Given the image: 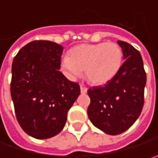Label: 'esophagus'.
<instances>
[{"mask_svg":"<svg viewBox=\"0 0 158 158\" xmlns=\"http://www.w3.org/2000/svg\"><path fill=\"white\" fill-rule=\"evenodd\" d=\"M87 91H88V89L86 87H84L83 85H81L80 86V92L82 94H85L87 93Z\"/></svg>","mask_w":158,"mask_h":158,"instance_id":"esophagus-1","label":"esophagus"}]
</instances>
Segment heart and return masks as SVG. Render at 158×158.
I'll return each mask as SVG.
<instances>
[{"label": "heart", "mask_w": 158, "mask_h": 158, "mask_svg": "<svg viewBox=\"0 0 158 158\" xmlns=\"http://www.w3.org/2000/svg\"><path fill=\"white\" fill-rule=\"evenodd\" d=\"M123 51L115 42L80 44L63 58L61 69L69 79L79 78L84 70L86 79L93 85H104L120 70Z\"/></svg>", "instance_id": "b5f03b06"}]
</instances>
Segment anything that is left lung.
<instances>
[{
	"label": "left lung",
	"mask_w": 158,
	"mask_h": 158,
	"mask_svg": "<svg viewBox=\"0 0 158 158\" xmlns=\"http://www.w3.org/2000/svg\"><path fill=\"white\" fill-rule=\"evenodd\" d=\"M125 60L118 73L104 86L90 88L88 94L89 120L108 135L127 130L138 118L144 105L147 76L139 51L127 42L118 40Z\"/></svg>",
	"instance_id": "left-lung-1"
}]
</instances>
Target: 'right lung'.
I'll return each instance as SVG.
<instances>
[{
	"instance_id": "1",
	"label": "right lung",
	"mask_w": 158,
	"mask_h": 158,
	"mask_svg": "<svg viewBox=\"0 0 158 158\" xmlns=\"http://www.w3.org/2000/svg\"><path fill=\"white\" fill-rule=\"evenodd\" d=\"M63 48L49 40L22 47L11 66L10 95L17 120L29 136L46 139L64 127L80 94L78 83L60 71Z\"/></svg>"
}]
</instances>
